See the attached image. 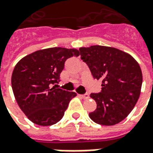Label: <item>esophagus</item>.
<instances>
[{
    "label": "esophagus",
    "instance_id": "1",
    "mask_svg": "<svg viewBox=\"0 0 153 153\" xmlns=\"http://www.w3.org/2000/svg\"><path fill=\"white\" fill-rule=\"evenodd\" d=\"M82 98H83V99H88V98H89V94L88 93H84V94H80L79 95Z\"/></svg>",
    "mask_w": 153,
    "mask_h": 153
}]
</instances>
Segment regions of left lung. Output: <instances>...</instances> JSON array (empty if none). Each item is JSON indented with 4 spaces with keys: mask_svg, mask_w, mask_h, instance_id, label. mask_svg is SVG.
Wrapping results in <instances>:
<instances>
[{
    "mask_svg": "<svg viewBox=\"0 0 153 153\" xmlns=\"http://www.w3.org/2000/svg\"><path fill=\"white\" fill-rule=\"evenodd\" d=\"M79 51L93 79L102 80V91L90 94L97 102L90 119L102 125L118 124L131 112L140 95L139 65L130 55L114 47L96 45L81 47Z\"/></svg>",
    "mask_w": 153,
    "mask_h": 153,
    "instance_id": "obj_1",
    "label": "left lung"
}]
</instances>
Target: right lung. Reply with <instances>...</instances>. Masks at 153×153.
Segmentation results:
<instances>
[{
	"label": "right lung",
	"mask_w": 153,
	"mask_h": 153,
	"mask_svg": "<svg viewBox=\"0 0 153 153\" xmlns=\"http://www.w3.org/2000/svg\"><path fill=\"white\" fill-rule=\"evenodd\" d=\"M79 56L76 49L51 47L29 54L15 65L11 77L13 93L32 122L49 126L62 119L76 93L56 87L67 59ZM52 85L55 86L51 88Z\"/></svg>",
	"instance_id": "obj_1"
}]
</instances>
